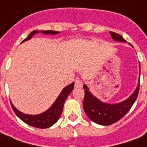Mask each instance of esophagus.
<instances>
[{
    "instance_id": "1",
    "label": "esophagus",
    "mask_w": 147,
    "mask_h": 147,
    "mask_svg": "<svg viewBox=\"0 0 147 147\" xmlns=\"http://www.w3.org/2000/svg\"><path fill=\"white\" fill-rule=\"evenodd\" d=\"M83 80H80V78H77L75 81V86L76 87H81L83 86Z\"/></svg>"
}]
</instances>
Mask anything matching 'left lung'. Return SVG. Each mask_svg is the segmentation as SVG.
I'll list each match as a JSON object with an SVG mask.
<instances>
[{
  "mask_svg": "<svg viewBox=\"0 0 147 147\" xmlns=\"http://www.w3.org/2000/svg\"><path fill=\"white\" fill-rule=\"evenodd\" d=\"M109 34L115 41L125 42L126 41L119 34L110 31ZM140 68V64H139ZM140 72V70H139ZM140 80V79H139ZM139 82L136 90L133 92L128 98L117 104H107L101 102L95 98L89 91L88 87L84 85V100H83V109L93 122L101 125H111L120 120L124 117L127 113L131 108L133 104L136 102L139 91Z\"/></svg>",
  "mask_w": 147,
  "mask_h": 147,
  "instance_id": "8db88e82",
  "label": "left lung"
}]
</instances>
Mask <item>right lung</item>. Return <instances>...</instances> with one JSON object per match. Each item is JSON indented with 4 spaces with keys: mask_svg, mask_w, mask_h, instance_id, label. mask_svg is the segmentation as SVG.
<instances>
[{
    "mask_svg": "<svg viewBox=\"0 0 147 147\" xmlns=\"http://www.w3.org/2000/svg\"><path fill=\"white\" fill-rule=\"evenodd\" d=\"M38 30H33L29 34V36L24 39L23 42L29 40L32 38L33 35H34L36 33H38ZM42 33L46 34H56L59 32L54 31V30H42ZM73 88L74 83H71L68 86H65L51 107L48 110H46L41 114H38V115H27V114L23 113L20 111L18 110L11 102V108L14 111L15 113L16 114V116L23 120L24 123H27L30 126L34 127L47 128V127H49L52 125H53L59 120V118H60L61 113L63 112V107H64L65 100L67 99L68 94H70L71 92L72 91Z\"/></svg>",
    "mask_w": 147,
    "mask_h": 147,
    "instance_id": "1",
    "label": "right lung"
}]
</instances>
